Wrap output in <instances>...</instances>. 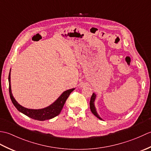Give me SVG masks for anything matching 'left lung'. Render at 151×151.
I'll use <instances>...</instances> for the list:
<instances>
[{
    "label": "left lung",
    "instance_id": "obj_1",
    "mask_svg": "<svg viewBox=\"0 0 151 151\" xmlns=\"http://www.w3.org/2000/svg\"><path fill=\"white\" fill-rule=\"evenodd\" d=\"M95 98H96V95L94 93H93L91 97V100H90V102H89V105H90V109H91V111L93 114L96 117H98L99 119H102L99 116V115L97 113V111H96V109L95 107V105H94V102L95 100Z\"/></svg>",
    "mask_w": 151,
    "mask_h": 151
}]
</instances>
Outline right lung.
Listing matches in <instances>:
<instances>
[{"label":"right lung","instance_id":"add662e5","mask_svg":"<svg viewBox=\"0 0 151 151\" xmlns=\"http://www.w3.org/2000/svg\"><path fill=\"white\" fill-rule=\"evenodd\" d=\"M8 81H9V93L10 99L12 100V103L14 104L15 107L17 110L21 111V113L26 115L27 116L33 119H36L38 121H45L52 119L54 117L58 115L64 106V104L69 97L70 93H71L75 88L69 89L64 91L63 93L60 96V97L54 102L52 104H51L49 106H48L43 109H40V110H32V109H28L22 106L18 102L15 100L12 93L11 90V85H10V72L9 73L8 76Z\"/></svg>","mask_w":151,"mask_h":151}]
</instances>
